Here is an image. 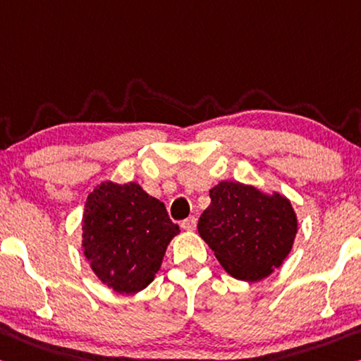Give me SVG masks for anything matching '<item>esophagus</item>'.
Masks as SVG:
<instances>
[{
    "mask_svg": "<svg viewBox=\"0 0 361 361\" xmlns=\"http://www.w3.org/2000/svg\"><path fill=\"white\" fill-rule=\"evenodd\" d=\"M196 226H197L196 216H190V219L181 221V228H183V230H186V231H194V230H196Z\"/></svg>",
    "mask_w": 361,
    "mask_h": 361,
    "instance_id": "34e87169",
    "label": "esophagus"
}]
</instances>
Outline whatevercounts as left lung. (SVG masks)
Here are the masks:
<instances>
[{
  "label": "left lung",
  "instance_id": "1",
  "mask_svg": "<svg viewBox=\"0 0 361 361\" xmlns=\"http://www.w3.org/2000/svg\"><path fill=\"white\" fill-rule=\"evenodd\" d=\"M197 223L201 238L226 273L241 281H260L293 249L297 216L288 197L267 194L239 181H220Z\"/></svg>",
  "mask_w": 361,
  "mask_h": 361
}]
</instances>
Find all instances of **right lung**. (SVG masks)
Masks as SVG:
<instances>
[{
    "mask_svg": "<svg viewBox=\"0 0 361 361\" xmlns=\"http://www.w3.org/2000/svg\"><path fill=\"white\" fill-rule=\"evenodd\" d=\"M83 254L107 288L136 294L154 281L178 225L164 202L138 183L106 181L88 194L83 214Z\"/></svg>",
    "mask_w": 361,
    "mask_h": 361,
    "instance_id": "add662e5",
    "label": "right lung"
}]
</instances>
